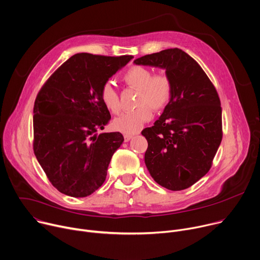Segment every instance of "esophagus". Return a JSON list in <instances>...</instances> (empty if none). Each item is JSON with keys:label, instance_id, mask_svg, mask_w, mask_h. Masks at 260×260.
<instances>
[{"label": "esophagus", "instance_id": "esophagus-1", "mask_svg": "<svg viewBox=\"0 0 260 260\" xmlns=\"http://www.w3.org/2000/svg\"><path fill=\"white\" fill-rule=\"evenodd\" d=\"M133 136L131 134H124V139L125 141H129Z\"/></svg>", "mask_w": 260, "mask_h": 260}]
</instances>
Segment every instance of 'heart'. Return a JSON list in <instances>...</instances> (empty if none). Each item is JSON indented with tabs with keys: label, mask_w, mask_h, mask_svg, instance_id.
I'll return each mask as SVG.
<instances>
[{
	"label": "heart",
	"mask_w": 260,
	"mask_h": 260,
	"mask_svg": "<svg viewBox=\"0 0 260 260\" xmlns=\"http://www.w3.org/2000/svg\"><path fill=\"white\" fill-rule=\"evenodd\" d=\"M123 81L138 90L136 109L125 111L113 121V128L126 134L138 132L143 124L152 119V109L162 110L169 103L172 95V84L166 72L153 71L145 66H132L122 76ZM100 97L104 106L112 113L121 109L120 97L113 86L106 82L102 85Z\"/></svg>",
	"instance_id": "heart-1"
}]
</instances>
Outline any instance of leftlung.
<instances>
[{
  "label": "left lung",
  "instance_id": "8db88e82",
  "mask_svg": "<svg viewBox=\"0 0 260 260\" xmlns=\"http://www.w3.org/2000/svg\"><path fill=\"white\" fill-rule=\"evenodd\" d=\"M134 63L164 68L172 84L161 117L141 131L148 140L146 165L162 187L187 189L208 174L222 140L217 90L200 65L180 48L143 55Z\"/></svg>",
  "mask_w": 260,
  "mask_h": 260
}]
</instances>
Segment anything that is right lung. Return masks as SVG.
Wrapping results in <instances>:
<instances>
[{
	"label": "right lung",
	"mask_w": 260,
	"mask_h": 260,
	"mask_svg": "<svg viewBox=\"0 0 260 260\" xmlns=\"http://www.w3.org/2000/svg\"><path fill=\"white\" fill-rule=\"evenodd\" d=\"M132 57L76 53L40 89L33 111V149L49 182L61 193L85 197L104 183L110 159L124 137L120 132L97 134L111 118L100 91Z\"/></svg>",
	"instance_id": "obj_1"
}]
</instances>
